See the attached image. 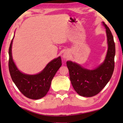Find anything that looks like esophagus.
Instances as JSON below:
<instances>
[{
  "label": "esophagus",
  "mask_w": 123,
  "mask_h": 123,
  "mask_svg": "<svg viewBox=\"0 0 123 123\" xmlns=\"http://www.w3.org/2000/svg\"><path fill=\"white\" fill-rule=\"evenodd\" d=\"M69 55H70V54L68 51H65L63 54V56L64 58V59H68V58H69Z\"/></svg>",
  "instance_id": "1"
}]
</instances>
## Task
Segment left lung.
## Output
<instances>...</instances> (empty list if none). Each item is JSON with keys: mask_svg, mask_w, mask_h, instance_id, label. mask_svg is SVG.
<instances>
[{"mask_svg": "<svg viewBox=\"0 0 123 123\" xmlns=\"http://www.w3.org/2000/svg\"><path fill=\"white\" fill-rule=\"evenodd\" d=\"M108 50L105 61L93 70L83 68L72 61L67 62L70 80L74 90L81 96L93 97L103 89L111 78L114 68L115 43L109 27L105 23Z\"/></svg>", "mask_w": 123, "mask_h": 123, "instance_id": "1", "label": "left lung"}]
</instances>
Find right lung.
Segmentation results:
<instances>
[{
  "mask_svg": "<svg viewBox=\"0 0 123 123\" xmlns=\"http://www.w3.org/2000/svg\"><path fill=\"white\" fill-rule=\"evenodd\" d=\"M13 37L9 50V69L12 80L24 96L31 99H41L47 94L54 76L62 65L61 57L52 60L38 74L28 75L23 73L17 68L12 59L11 49Z\"/></svg>",
  "mask_w": 123,
  "mask_h": 123,
  "instance_id": "right-lung-1",
  "label": "right lung"
}]
</instances>
